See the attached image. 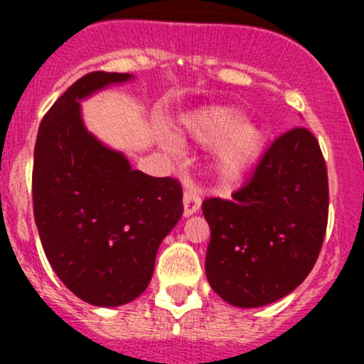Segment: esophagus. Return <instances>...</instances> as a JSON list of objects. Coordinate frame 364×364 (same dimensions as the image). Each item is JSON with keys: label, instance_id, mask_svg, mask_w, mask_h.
<instances>
[{"label": "esophagus", "instance_id": "esophagus-1", "mask_svg": "<svg viewBox=\"0 0 364 364\" xmlns=\"http://www.w3.org/2000/svg\"><path fill=\"white\" fill-rule=\"evenodd\" d=\"M200 208V196L197 188H186L183 193V215L192 216L193 213L199 211Z\"/></svg>", "mask_w": 364, "mask_h": 364}]
</instances>
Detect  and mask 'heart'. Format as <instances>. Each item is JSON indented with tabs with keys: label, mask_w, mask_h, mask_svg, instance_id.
Returning <instances> with one entry per match:
<instances>
[{
	"label": "heart",
	"mask_w": 364,
	"mask_h": 364,
	"mask_svg": "<svg viewBox=\"0 0 364 364\" xmlns=\"http://www.w3.org/2000/svg\"><path fill=\"white\" fill-rule=\"evenodd\" d=\"M178 137L200 146H213L211 168L223 181H236L260 160L266 149V132L247 121L232 105H208L181 117Z\"/></svg>",
	"instance_id": "obj_1"
}]
</instances>
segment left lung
Here are the masks:
<instances>
[{"label": "left lung", "mask_w": 364, "mask_h": 364, "mask_svg": "<svg viewBox=\"0 0 364 364\" xmlns=\"http://www.w3.org/2000/svg\"><path fill=\"white\" fill-rule=\"evenodd\" d=\"M328 168L317 139L292 128L232 200L205 199V277L223 301L257 308L291 294L317 262L328 225Z\"/></svg>", "instance_id": "1"}]
</instances>
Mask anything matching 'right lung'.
<instances>
[{
	"label": "right lung",
	"mask_w": 364,
	"mask_h": 364,
	"mask_svg": "<svg viewBox=\"0 0 364 364\" xmlns=\"http://www.w3.org/2000/svg\"><path fill=\"white\" fill-rule=\"evenodd\" d=\"M132 79L107 72L80 77L36 135L33 213L43 252L58 278L95 306H121L146 291L160 243L183 215L179 181L134 171L82 121L84 98Z\"/></svg>",
	"instance_id": "obj_1"
}]
</instances>
